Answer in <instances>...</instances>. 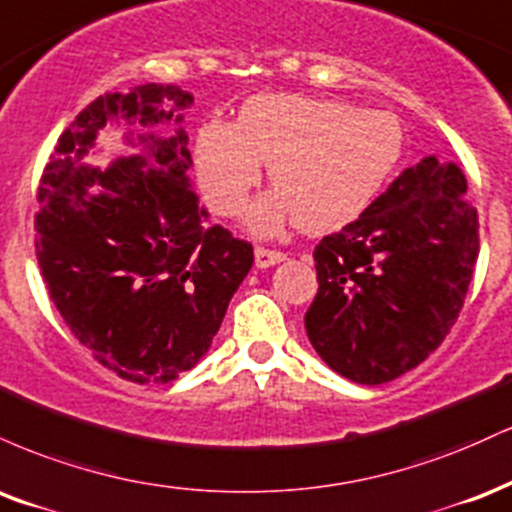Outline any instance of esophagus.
<instances>
[{
	"label": "esophagus",
	"mask_w": 512,
	"mask_h": 512,
	"mask_svg": "<svg viewBox=\"0 0 512 512\" xmlns=\"http://www.w3.org/2000/svg\"><path fill=\"white\" fill-rule=\"evenodd\" d=\"M254 258H256V268H270V266H278V263L285 261V254H282V251L263 249V246H258V249L254 251Z\"/></svg>",
	"instance_id": "esophagus-1"
}]
</instances>
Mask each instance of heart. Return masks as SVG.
Listing matches in <instances>:
<instances>
[{"instance_id": "obj_1", "label": "heart", "mask_w": 512, "mask_h": 512, "mask_svg": "<svg viewBox=\"0 0 512 512\" xmlns=\"http://www.w3.org/2000/svg\"><path fill=\"white\" fill-rule=\"evenodd\" d=\"M405 148L398 119L340 100L297 93L254 95L237 124L208 119L194 141L196 179L210 210L237 215L270 162L275 189L246 210V227L268 237L287 222L309 234L357 220L381 194Z\"/></svg>"}]
</instances>
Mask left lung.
<instances>
[{
	"instance_id": "8db88e82",
	"label": "left lung",
	"mask_w": 512,
	"mask_h": 512,
	"mask_svg": "<svg viewBox=\"0 0 512 512\" xmlns=\"http://www.w3.org/2000/svg\"><path fill=\"white\" fill-rule=\"evenodd\" d=\"M465 196V172L426 155L359 220L321 239L318 294L304 326L330 369L378 386L441 345L479 254L477 208Z\"/></svg>"
}]
</instances>
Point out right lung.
<instances>
[{"label":"right lung","instance_id":"right-lung-1","mask_svg":"<svg viewBox=\"0 0 512 512\" xmlns=\"http://www.w3.org/2000/svg\"><path fill=\"white\" fill-rule=\"evenodd\" d=\"M194 95L146 83L105 93L59 136L40 179L35 254L50 299L81 345L131 383H170L210 350L232 294L254 263L251 244L220 225L191 189L182 110ZM107 123L138 156L102 171L85 162ZM174 123L170 137L152 131Z\"/></svg>","mask_w":512,"mask_h":512}]
</instances>
